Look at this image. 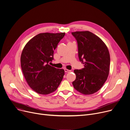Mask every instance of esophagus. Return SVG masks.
Masks as SVG:
<instances>
[{
    "mask_svg": "<svg viewBox=\"0 0 130 130\" xmlns=\"http://www.w3.org/2000/svg\"><path fill=\"white\" fill-rule=\"evenodd\" d=\"M64 71H65V72L69 73V72H71V70H68V69H64Z\"/></svg>",
    "mask_w": 130,
    "mask_h": 130,
    "instance_id": "1",
    "label": "esophagus"
}]
</instances>
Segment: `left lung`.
<instances>
[{"instance_id": "obj_1", "label": "left lung", "mask_w": 130, "mask_h": 130, "mask_svg": "<svg viewBox=\"0 0 130 130\" xmlns=\"http://www.w3.org/2000/svg\"><path fill=\"white\" fill-rule=\"evenodd\" d=\"M77 43L78 56L84 68L74 70V88L84 95L97 92L107 80L109 72L110 55L102 40L89 31L72 33Z\"/></svg>"}]
</instances>
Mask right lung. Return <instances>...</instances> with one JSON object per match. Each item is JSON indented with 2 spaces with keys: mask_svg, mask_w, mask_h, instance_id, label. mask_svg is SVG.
<instances>
[{
  "mask_svg": "<svg viewBox=\"0 0 130 130\" xmlns=\"http://www.w3.org/2000/svg\"><path fill=\"white\" fill-rule=\"evenodd\" d=\"M65 33H40L24 47L21 67L26 81L37 93L47 95L54 92L62 80L64 71L48 64L54 60V52Z\"/></svg>",
  "mask_w": 130,
  "mask_h": 130,
  "instance_id": "right-lung-1",
  "label": "right lung"
}]
</instances>
